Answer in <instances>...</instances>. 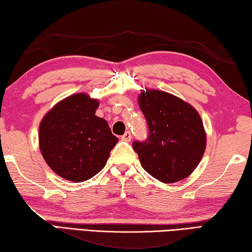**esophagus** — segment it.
Masks as SVG:
<instances>
[{"label":"esophagus","mask_w":252,"mask_h":252,"mask_svg":"<svg viewBox=\"0 0 252 252\" xmlns=\"http://www.w3.org/2000/svg\"><path fill=\"white\" fill-rule=\"evenodd\" d=\"M122 139H123V141H125V142H129L130 139H131L130 131H126V133L122 136Z\"/></svg>","instance_id":"esophagus-1"}]
</instances>
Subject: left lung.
<instances>
[{"label":"left lung","mask_w":252,"mask_h":252,"mask_svg":"<svg viewBox=\"0 0 252 252\" xmlns=\"http://www.w3.org/2000/svg\"><path fill=\"white\" fill-rule=\"evenodd\" d=\"M138 106L150 129L145 142L133 143L143 169L164 184L190 176L206 149L198 111L183 99L154 89L141 91Z\"/></svg>","instance_id":"left-lung-1"}]
</instances>
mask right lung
<instances>
[{
  "mask_svg": "<svg viewBox=\"0 0 252 252\" xmlns=\"http://www.w3.org/2000/svg\"><path fill=\"white\" fill-rule=\"evenodd\" d=\"M98 99L75 94L57 102L41 119L39 148L56 175L82 183L101 171L118 138L95 116Z\"/></svg>",
  "mask_w": 252,
  "mask_h": 252,
  "instance_id": "right-lung-1",
  "label": "right lung"
}]
</instances>
